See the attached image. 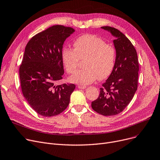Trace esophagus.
Returning <instances> with one entry per match:
<instances>
[{
  "label": "esophagus",
  "mask_w": 160,
  "mask_h": 160,
  "mask_svg": "<svg viewBox=\"0 0 160 160\" xmlns=\"http://www.w3.org/2000/svg\"><path fill=\"white\" fill-rule=\"evenodd\" d=\"M78 89H86L87 87L86 86H82V85H78Z\"/></svg>",
  "instance_id": "34e87169"
}]
</instances>
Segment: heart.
<instances>
[{
	"label": "heart",
	"mask_w": 160,
	"mask_h": 160,
	"mask_svg": "<svg viewBox=\"0 0 160 160\" xmlns=\"http://www.w3.org/2000/svg\"><path fill=\"white\" fill-rule=\"evenodd\" d=\"M74 49L63 47L61 51L62 63L66 71H76L80 60H83V69L71 77V82L89 84L97 80L105 79L112 73L116 60L115 48L102 38L86 34L78 37L73 43Z\"/></svg>",
	"instance_id": "1"
}]
</instances>
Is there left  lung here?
<instances>
[{
	"instance_id": "left-lung-1",
	"label": "left lung",
	"mask_w": 160,
	"mask_h": 160,
	"mask_svg": "<svg viewBox=\"0 0 160 160\" xmlns=\"http://www.w3.org/2000/svg\"><path fill=\"white\" fill-rule=\"evenodd\" d=\"M116 37L113 42L116 51L114 68L102 84L98 98L92 102L94 111L103 116H113L122 112L132 100L138 88L139 63L135 48L121 31L103 26Z\"/></svg>"
}]
</instances>
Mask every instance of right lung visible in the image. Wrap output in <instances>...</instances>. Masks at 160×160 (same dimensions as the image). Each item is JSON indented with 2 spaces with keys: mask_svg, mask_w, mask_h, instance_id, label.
Returning a JSON list of instances; mask_svg holds the SVG:
<instances>
[{
  "mask_svg": "<svg viewBox=\"0 0 160 160\" xmlns=\"http://www.w3.org/2000/svg\"><path fill=\"white\" fill-rule=\"evenodd\" d=\"M74 29L55 25L32 37L19 68L22 94L38 114L51 117L62 112L75 89L72 83L56 85L64 73L61 57L63 42Z\"/></svg>",
  "mask_w": 160,
  "mask_h": 160,
  "instance_id": "right-lung-1",
  "label": "right lung"
}]
</instances>
